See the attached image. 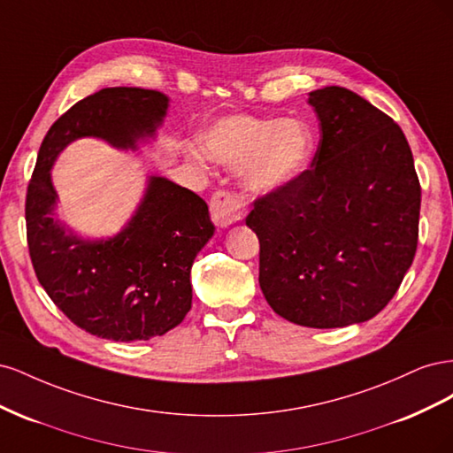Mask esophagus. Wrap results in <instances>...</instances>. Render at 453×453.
I'll return each mask as SVG.
<instances>
[{"label":"esophagus","mask_w":453,"mask_h":453,"mask_svg":"<svg viewBox=\"0 0 453 453\" xmlns=\"http://www.w3.org/2000/svg\"><path fill=\"white\" fill-rule=\"evenodd\" d=\"M210 211H211V219H213L215 226L228 228L230 225L238 223L243 217V205L234 195L225 193V190H219V193H215L211 198Z\"/></svg>","instance_id":"obj_1"}]
</instances>
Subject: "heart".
<instances>
[{"mask_svg":"<svg viewBox=\"0 0 453 453\" xmlns=\"http://www.w3.org/2000/svg\"><path fill=\"white\" fill-rule=\"evenodd\" d=\"M202 147L210 160L238 168L245 193L266 196L289 187L308 170L315 135L298 119L228 115L203 134Z\"/></svg>","mask_w":453,"mask_h":453,"instance_id":"b5f03b06","label":"heart"}]
</instances>
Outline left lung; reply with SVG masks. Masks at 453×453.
<instances>
[{
    "label": "left lung",
    "instance_id": "1",
    "mask_svg": "<svg viewBox=\"0 0 453 453\" xmlns=\"http://www.w3.org/2000/svg\"><path fill=\"white\" fill-rule=\"evenodd\" d=\"M321 140L310 170L255 202L258 283L283 319L338 328L388 306L418 248L421 188L396 122L344 87L310 92Z\"/></svg>",
    "mask_w": 453,
    "mask_h": 453
}]
</instances>
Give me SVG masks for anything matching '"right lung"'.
Listing matches in <instances>:
<instances>
[{"label": "right lung", "mask_w": 453, "mask_h": 453, "mask_svg": "<svg viewBox=\"0 0 453 453\" xmlns=\"http://www.w3.org/2000/svg\"><path fill=\"white\" fill-rule=\"evenodd\" d=\"M170 100L158 90L113 87L77 102L39 147L26 195V230L35 276L50 300L83 331L115 342L162 336L193 304L190 268L213 236L208 203L162 175L115 236L83 238L58 219L52 166L83 138L138 150L157 138Z\"/></svg>", "instance_id": "obj_1"}]
</instances>
